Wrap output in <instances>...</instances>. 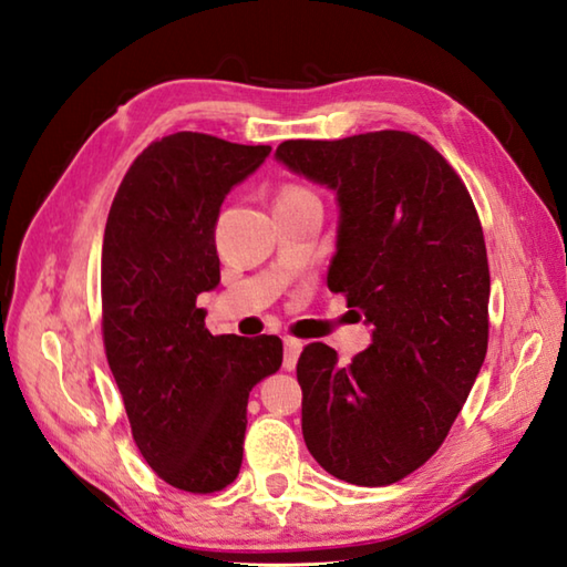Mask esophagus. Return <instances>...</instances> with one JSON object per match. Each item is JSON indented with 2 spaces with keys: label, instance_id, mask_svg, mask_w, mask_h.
<instances>
[{
  "label": "esophagus",
  "instance_id": "obj_1",
  "mask_svg": "<svg viewBox=\"0 0 567 567\" xmlns=\"http://www.w3.org/2000/svg\"><path fill=\"white\" fill-rule=\"evenodd\" d=\"M302 342L300 339H295V337H285V369H292L297 367V357H300V352H302Z\"/></svg>",
  "mask_w": 567,
  "mask_h": 567
}]
</instances>
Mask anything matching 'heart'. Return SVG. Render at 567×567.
<instances>
[{"label": "heart", "instance_id": "b5f03b06", "mask_svg": "<svg viewBox=\"0 0 567 567\" xmlns=\"http://www.w3.org/2000/svg\"><path fill=\"white\" fill-rule=\"evenodd\" d=\"M295 193H305V188H297V185H287V188L280 193V198H282V195H295Z\"/></svg>", "mask_w": 567, "mask_h": 567}]
</instances>
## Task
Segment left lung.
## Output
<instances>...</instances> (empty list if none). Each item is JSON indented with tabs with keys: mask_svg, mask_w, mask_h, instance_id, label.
<instances>
[{
	"mask_svg": "<svg viewBox=\"0 0 567 567\" xmlns=\"http://www.w3.org/2000/svg\"><path fill=\"white\" fill-rule=\"evenodd\" d=\"M275 156L337 193L327 285L372 324V344L347 367L322 342L302 349L305 444L332 476L389 486L444 444L486 359L476 205L449 161L406 131L285 141Z\"/></svg>",
	"mask_w": 567,
	"mask_h": 567,
	"instance_id": "8db88e82",
	"label": "left lung"
}]
</instances>
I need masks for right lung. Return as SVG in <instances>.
Returning a JSON list of instances; mask_svg holds the SVG:
<instances>
[{
	"mask_svg": "<svg viewBox=\"0 0 567 567\" xmlns=\"http://www.w3.org/2000/svg\"><path fill=\"white\" fill-rule=\"evenodd\" d=\"M181 131L131 163L101 252V332L141 456L173 488L238 478L248 396L282 364V339L213 337L195 300L220 282L215 223L233 185L270 156Z\"/></svg>",
	"mask_w": 567,
	"mask_h": 567,
	"instance_id": "obj_1",
	"label": "right lung"
}]
</instances>
